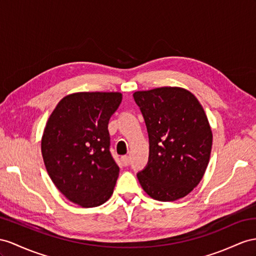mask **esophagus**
Returning <instances> with one entry per match:
<instances>
[{
    "label": "esophagus",
    "mask_w": 256,
    "mask_h": 256,
    "mask_svg": "<svg viewBox=\"0 0 256 256\" xmlns=\"http://www.w3.org/2000/svg\"><path fill=\"white\" fill-rule=\"evenodd\" d=\"M130 156H121V163H122V166H130Z\"/></svg>",
    "instance_id": "esophagus-1"
}]
</instances>
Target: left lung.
I'll use <instances>...</instances> for the list:
<instances>
[{"instance_id": "1", "label": "left lung", "mask_w": 256, "mask_h": 256, "mask_svg": "<svg viewBox=\"0 0 256 256\" xmlns=\"http://www.w3.org/2000/svg\"><path fill=\"white\" fill-rule=\"evenodd\" d=\"M149 137L147 166L137 173L152 198L175 201L199 184L208 164L212 130L198 100L180 88L135 92Z\"/></svg>"}]
</instances>
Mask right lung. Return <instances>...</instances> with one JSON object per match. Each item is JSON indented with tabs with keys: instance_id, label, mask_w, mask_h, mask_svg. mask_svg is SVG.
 <instances>
[{
	"instance_id": "right-lung-1",
	"label": "right lung",
	"mask_w": 256,
	"mask_h": 256,
	"mask_svg": "<svg viewBox=\"0 0 256 256\" xmlns=\"http://www.w3.org/2000/svg\"><path fill=\"white\" fill-rule=\"evenodd\" d=\"M120 93H76L52 112L42 137L45 168L66 198L82 208L106 202L120 168L110 152L108 123L119 108Z\"/></svg>"
}]
</instances>
